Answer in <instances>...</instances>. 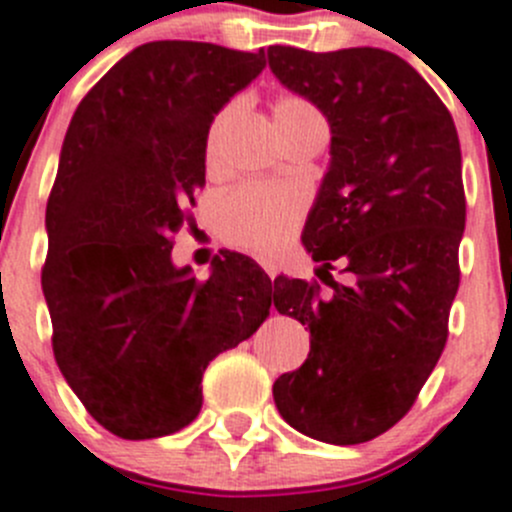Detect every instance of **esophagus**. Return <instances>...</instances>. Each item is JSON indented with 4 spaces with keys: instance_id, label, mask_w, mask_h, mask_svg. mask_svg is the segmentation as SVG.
Masks as SVG:
<instances>
[{
    "instance_id": "obj_1",
    "label": "esophagus",
    "mask_w": 512,
    "mask_h": 512,
    "mask_svg": "<svg viewBox=\"0 0 512 512\" xmlns=\"http://www.w3.org/2000/svg\"><path fill=\"white\" fill-rule=\"evenodd\" d=\"M260 267H262V270L267 272V278L275 280V275H278V267H275V262H270V260H260Z\"/></svg>"
}]
</instances>
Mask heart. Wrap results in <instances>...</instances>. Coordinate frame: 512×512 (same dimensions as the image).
<instances>
[{"instance_id":"1","label":"heart","mask_w":512,"mask_h":512,"mask_svg":"<svg viewBox=\"0 0 512 512\" xmlns=\"http://www.w3.org/2000/svg\"><path fill=\"white\" fill-rule=\"evenodd\" d=\"M229 113H232V105L219 111L209 126L207 146H204V159H207L209 169L217 161V138ZM272 121H275L280 141L313 126H326L321 111L308 98L295 93L280 95L272 103ZM303 209L305 204L298 191L245 184L227 191L219 199L214 207V227L229 245L267 255V252L278 250L295 232L300 217H303Z\"/></svg>"}]
</instances>
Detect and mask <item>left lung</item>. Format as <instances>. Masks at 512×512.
Masks as SVG:
<instances>
[{
    "label": "left lung",
    "mask_w": 512,
    "mask_h": 512,
    "mask_svg": "<svg viewBox=\"0 0 512 512\" xmlns=\"http://www.w3.org/2000/svg\"><path fill=\"white\" fill-rule=\"evenodd\" d=\"M267 60L333 131L303 232L331 290L275 278V308L308 326L310 351L272 394L308 437L369 442L414 407L450 333L467 214L460 138L447 105L394 52L275 45Z\"/></svg>",
    "instance_id": "1"
}]
</instances>
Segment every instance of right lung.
<instances>
[{"instance_id": "right-lung-1", "label": "right lung", "mask_w": 512, "mask_h": 512, "mask_svg": "<svg viewBox=\"0 0 512 512\" xmlns=\"http://www.w3.org/2000/svg\"><path fill=\"white\" fill-rule=\"evenodd\" d=\"M265 68L260 52L159 40L80 100L47 199L42 293L52 353L90 417L123 439L174 434L202 409L214 356L270 313L272 283L224 252L207 280L171 265L204 186L207 133Z\"/></svg>"}]
</instances>
